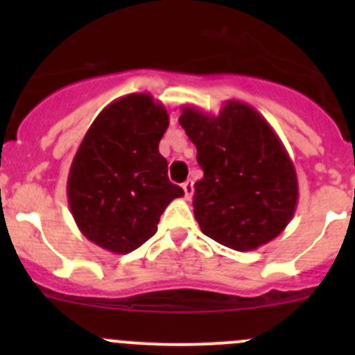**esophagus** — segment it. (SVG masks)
<instances>
[{
	"label": "esophagus",
	"instance_id": "34e87169",
	"mask_svg": "<svg viewBox=\"0 0 355 355\" xmlns=\"http://www.w3.org/2000/svg\"><path fill=\"white\" fill-rule=\"evenodd\" d=\"M182 189H184L185 192V199H191L192 194H194V184H192V180H187L182 184Z\"/></svg>",
	"mask_w": 355,
	"mask_h": 355
}]
</instances>
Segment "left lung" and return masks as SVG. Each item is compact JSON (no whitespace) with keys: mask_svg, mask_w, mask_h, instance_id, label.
<instances>
[{"mask_svg":"<svg viewBox=\"0 0 355 355\" xmlns=\"http://www.w3.org/2000/svg\"><path fill=\"white\" fill-rule=\"evenodd\" d=\"M178 121L204 171L194 185L202 234L241 252L278 237L295 213L299 184L271 125L242 101H227L216 116L184 106Z\"/></svg>","mask_w":355,"mask_h":355,"instance_id":"obj_1","label":"left lung"}]
</instances>
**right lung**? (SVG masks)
Instances as JSON below:
<instances>
[{
  "label": "right lung",
  "instance_id": "1",
  "mask_svg": "<svg viewBox=\"0 0 355 355\" xmlns=\"http://www.w3.org/2000/svg\"><path fill=\"white\" fill-rule=\"evenodd\" d=\"M170 118L151 94L135 92L106 106L82 139L67 182L78 230L96 245L128 254L157 230L159 216L184 191L168 180L159 155Z\"/></svg>",
  "mask_w": 355,
  "mask_h": 355
}]
</instances>
